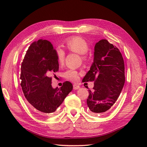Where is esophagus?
<instances>
[{"mask_svg": "<svg viewBox=\"0 0 147 147\" xmlns=\"http://www.w3.org/2000/svg\"><path fill=\"white\" fill-rule=\"evenodd\" d=\"M80 88V86H78V85H76V84H74L73 85V89L74 90H78Z\"/></svg>", "mask_w": 147, "mask_h": 147, "instance_id": "34e87169", "label": "esophagus"}]
</instances>
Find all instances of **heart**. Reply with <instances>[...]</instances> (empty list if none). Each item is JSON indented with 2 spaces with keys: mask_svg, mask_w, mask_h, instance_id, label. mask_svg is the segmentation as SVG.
I'll return each mask as SVG.
<instances>
[{
  "mask_svg": "<svg viewBox=\"0 0 147 147\" xmlns=\"http://www.w3.org/2000/svg\"><path fill=\"white\" fill-rule=\"evenodd\" d=\"M65 47L69 51L78 53V54L83 55V58L85 59V54L88 51V45L86 40L80 36H73L68 38L65 42ZM55 55L57 61L59 64L64 63L65 59V52L63 49L60 47H57L55 49ZM64 76L71 82H77L79 79L78 73L75 70L68 69L64 73Z\"/></svg>",
  "mask_w": 147,
  "mask_h": 147,
  "instance_id": "obj_1",
  "label": "heart"
}]
</instances>
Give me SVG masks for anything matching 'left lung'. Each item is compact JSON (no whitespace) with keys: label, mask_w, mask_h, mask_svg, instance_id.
Returning a JSON list of instances; mask_svg holds the SVG:
<instances>
[{"label":"left lung","mask_w":147,"mask_h":147,"mask_svg":"<svg viewBox=\"0 0 147 147\" xmlns=\"http://www.w3.org/2000/svg\"><path fill=\"white\" fill-rule=\"evenodd\" d=\"M94 59L83 82H94L86 103L92 114H104L116 102L125 83L124 63L121 52L107 40L95 45Z\"/></svg>","instance_id":"obj_1"}]
</instances>
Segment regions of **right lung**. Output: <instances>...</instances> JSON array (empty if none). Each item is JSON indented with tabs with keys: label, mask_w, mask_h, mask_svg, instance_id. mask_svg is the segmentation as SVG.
Masks as SVG:
<instances>
[{
	"label": "right lung",
	"mask_w": 147,
	"mask_h": 147,
	"mask_svg": "<svg viewBox=\"0 0 147 147\" xmlns=\"http://www.w3.org/2000/svg\"><path fill=\"white\" fill-rule=\"evenodd\" d=\"M21 71V86L27 104L40 115L54 113L73 90L69 82L59 88H52L51 76L59 71V62L48 40L40 39L30 45Z\"/></svg>",
	"instance_id": "add662e5"
}]
</instances>
